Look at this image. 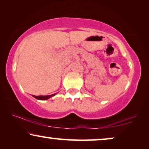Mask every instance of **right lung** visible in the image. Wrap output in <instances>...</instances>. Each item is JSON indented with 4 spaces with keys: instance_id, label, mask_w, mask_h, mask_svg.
Segmentation results:
<instances>
[{
    "instance_id": "1",
    "label": "right lung",
    "mask_w": 149,
    "mask_h": 149,
    "mask_svg": "<svg viewBox=\"0 0 149 149\" xmlns=\"http://www.w3.org/2000/svg\"><path fill=\"white\" fill-rule=\"evenodd\" d=\"M56 93H54L53 95H47V96H35V95H32L33 97L35 98H36L38 100H47L50 98L52 96H54V95H56Z\"/></svg>"
}]
</instances>
